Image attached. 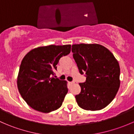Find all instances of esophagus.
Here are the masks:
<instances>
[{"label": "esophagus", "instance_id": "obj_1", "mask_svg": "<svg viewBox=\"0 0 134 134\" xmlns=\"http://www.w3.org/2000/svg\"><path fill=\"white\" fill-rule=\"evenodd\" d=\"M69 83L70 85H72V84H74V83H75V82H69Z\"/></svg>", "mask_w": 134, "mask_h": 134}]
</instances>
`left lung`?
<instances>
[{"label": "left lung", "instance_id": "obj_1", "mask_svg": "<svg viewBox=\"0 0 134 134\" xmlns=\"http://www.w3.org/2000/svg\"><path fill=\"white\" fill-rule=\"evenodd\" d=\"M72 52L81 75V92L75 96L77 104L86 110L104 108L113 100L120 86V67L113 54L98 44L72 45Z\"/></svg>", "mask_w": 134, "mask_h": 134}]
</instances>
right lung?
<instances>
[{"label": "right lung", "mask_w": 134, "mask_h": 134, "mask_svg": "<svg viewBox=\"0 0 134 134\" xmlns=\"http://www.w3.org/2000/svg\"><path fill=\"white\" fill-rule=\"evenodd\" d=\"M71 44L40 47L23 59L17 77V87L26 103L38 111L49 113L61 107L68 88L66 81L54 78L62 56L71 52Z\"/></svg>", "instance_id": "obj_1"}]
</instances>
